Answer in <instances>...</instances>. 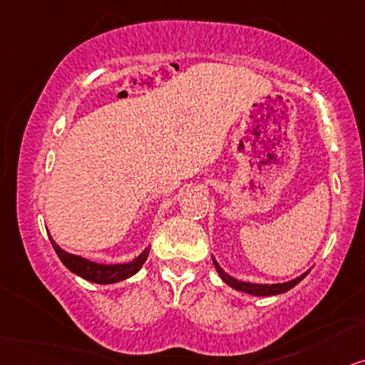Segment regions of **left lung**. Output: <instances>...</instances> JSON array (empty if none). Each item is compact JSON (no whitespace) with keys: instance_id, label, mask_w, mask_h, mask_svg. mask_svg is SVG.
I'll return each instance as SVG.
<instances>
[{"instance_id":"1","label":"left lung","mask_w":365,"mask_h":365,"mask_svg":"<svg viewBox=\"0 0 365 365\" xmlns=\"http://www.w3.org/2000/svg\"><path fill=\"white\" fill-rule=\"evenodd\" d=\"M214 259V257H212ZM214 264H215V269L217 273H219L220 278L224 279V283H227L230 288L237 289V292H244V293H249V294H255V297H271V294H281V293H286L288 289H292L293 286H297L299 281H302L305 276L310 273V271H307V273H303L302 276H298V278H294L292 281H288V283H276V284H257V283H246V281H239L236 278H232V276H229L225 271L217 264V261L214 259Z\"/></svg>"}]
</instances>
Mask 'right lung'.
<instances>
[{"instance_id":"1","label":"right lung","mask_w":365,"mask_h":365,"mask_svg":"<svg viewBox=\"0 0 365 365\" xmlns=\"http://www.w3.org/2000/svg\"><path fill=\"white\" fill-rule=\"evenodd\" d=\"M50 241H52V246L55 249V252H57V256L60 257V261L63 262V266H66L68 271H72L73 274L81 276V278H84L87 281L99 284L118 283V281H123L129 278V276L136 274L138 271L141 269V266L145 264L150 252V247H146L140 256L129 262H123V264H99V262L89 261L82 256H76L63 251L62 247L57 246V242H55L52 237H50Z\"/></svg>"}]
</instances>
